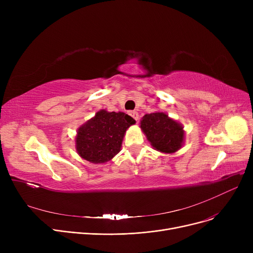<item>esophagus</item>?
<instances>
[{
	"mask_svg": "<svg viewBox=\"0 0 253 253\" xmlns=\"http://www.w3.org/2000/svg\"><path fill=\"white\" fill-rule=\"evenodd\" d=\"M129 115H130L132 118H133L136 122H138L139 116H138V113H137V112H134V111H133V112H130V113H129Z\"/></svg>",
	"mask_w": 253,
	"mask_h": 253,
	"instance_id": "1",
	"label": "esophagus"
}]
</instances>
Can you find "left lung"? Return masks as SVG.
<instances>
[{
	"label": "left lung",
	"instance_id": "obj_1",
	"mask_svg": "<svg viewBox=\"0 0 253 253\" xmlns=\"http://www.w3.org/2000/svg\"><path fill=\"white\" fill-rule=\"evenodd\" d=\"M140 128L154 150L164 154H173L184 142L183 126L166 113L156 112L144 115Z\"/></svg>",
	"mask_w": 253,
	"mask_h": 253
}]
</instances>
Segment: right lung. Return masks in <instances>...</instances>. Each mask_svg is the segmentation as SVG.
Wrapping results in <instances>:
<instances>
[{
  "label": "right lung",
  "mask_w": 253,
  "mask_h": 253,
  "mask_svg": "<svg viewBox=\"0 0 253 253\" xmlns=\"http://www.w3.org/2000/svg\"><path fill=\"white\" fill-rule=\"evenodd\" d=\"M135 120L122 112L98 111L95 116L80 126L76 135L79 156L93 164H103L121 151L127 129Z\"/></svg>",
  "instance_id": "obj_1"
}]
</instances>
